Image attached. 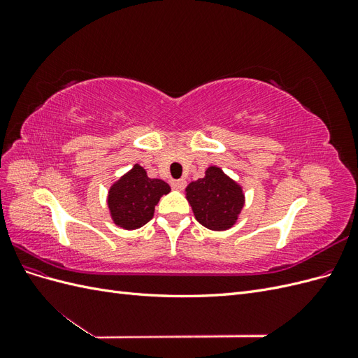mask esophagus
Wrapping results in <instances>:
<instances>
[{"label":"esophagus","mask_w":358,"mask_h":358,"mask_svg":"<svg viewBox=\"0 0 358 358\" xmlns=\"http://www.w3.org/2000/svg\"><path fill=\"white\" fill-rule=\"evenodd\" d=\"M187 185V180L185 179H176V180H171V188L173 189H178L182 191Z\"/></svg>","instance_id":"obj_1"}]
</instances>
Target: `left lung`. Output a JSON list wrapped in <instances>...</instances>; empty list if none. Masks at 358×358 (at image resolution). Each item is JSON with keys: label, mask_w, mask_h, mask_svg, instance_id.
<instances>
[{"label": "left lung", "mask_w": 358, "mask_h": 358, "mask_svg": "<svg viewBox=\"0 0 358 358\" xmlns=\"http://www.w3.org/2000/svg\"><path fill=\"white\" fill-rule=\"evenodd\" d=\"M187 199L196 220L215 231L231 229L245 203L242 188L218 167H209L203 179L191 182Z\"/></svg>", "instance_id": "obj_1"}]
</instances>
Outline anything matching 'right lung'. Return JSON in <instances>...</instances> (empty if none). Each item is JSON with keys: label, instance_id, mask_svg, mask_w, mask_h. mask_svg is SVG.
Masks as SVG:
<instances>
[{"label": "right lung", "instance_id": "add662e5", "mask_svg": "<svg viewBox=\"0 0 358 358\" xmlns=\"http://www.w3.org/2000/svg\"><path fill=\"white\" fill-rule=\"evenodd\" d=\"M169 192V183L149 179L145 169L136 164L109 191V209L115 224L125 230L145 225L152 220L159 199Z\"/></svg>", "mask_w": 358, "mask_h": 358}]
</instances>
